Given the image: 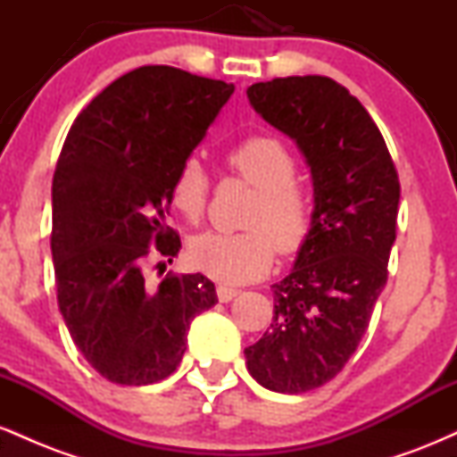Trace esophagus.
Instances as JSON below:
<instances>
[{
  "label": "esophagus",
  "mask_w": 457,
  "mask_h": 457,
  "mask_svg": "<svg viewBox=\"0 0 457 457\" xmlns=\"http://www.w3.org/2000/svg\"><path fill=\"white\" fill-rule=\"evenodd\" d=\"M236 295H238V290H234V287H228V286L217 287V296L221 303H229Z\"/></svg>",
  "instance_id": "1"
}]
</instances>
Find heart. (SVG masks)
<instances>
[{
  "label": "heart",
  "mask_w": 457,
  "mask_h": 457,
  "mask_svg": "<svg viewBox=\"0 0 457 457\" xmlns=\"http://www.w3.org/2000/svg\"><path fill=\"white\" fill-rule=\"evenodd\" d=\"M225 162L236 176L255 187L243 232H204L188 243L191 264L221 283H246L264 277L275 260L305 245L312 229L313 202L295 180L296 159L281 139L253 135L232 145ZM211 178L197 159L180 162L171 178L170 202L188 221L206 211Z\"/></svg>",
  "instance_id": "b5f03b06"
}]
</instances>
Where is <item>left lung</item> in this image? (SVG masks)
Masks as SVG:
<instances>
[{
  "instance_id": "left-lung-1",
  "label": "left lung",
  "mask_w": 457,
  "mask_h": 457,
  "mask_svg": "<svg viewBox=\"0 0 457 457\" xmlns=\"http://www.w3.org/2000/svg\"><path fill=\"white\" fill-rule=\"evenodd\" d=\"M251 107L296 141L313 180V217L286 279L272 286L275 316L245 348L266 389L305 393L333 380L370 327L395 243L400 180L371 115L328 77L253 83Z\"/></svg>"
}]
</instances>
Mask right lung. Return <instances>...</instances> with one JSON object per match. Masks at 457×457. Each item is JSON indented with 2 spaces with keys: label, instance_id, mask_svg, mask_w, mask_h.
Masks as SVG:
<instances>
[{
  "label": "right lung",
  "instance_id": "right-lung-1",
  "mask_svg": "<svg viewBox=\"0 0 457 457\" xmlns=\"http://www.w3.org/2000/svg\"><path fill=\"white\" fill-rule=\"evenodd\" d=\"M232 94V83L174 66L135 68L77 115L62 145L51 188L57 305L87 363L115 385L174 374L191 320L217 303L199 272L150 287L144 266L150 251L170 262L180 251L165 223L171 178Z\"/></svg>",
  "mask_w": 457,
  "mask_h": 457
}]
</instances>
